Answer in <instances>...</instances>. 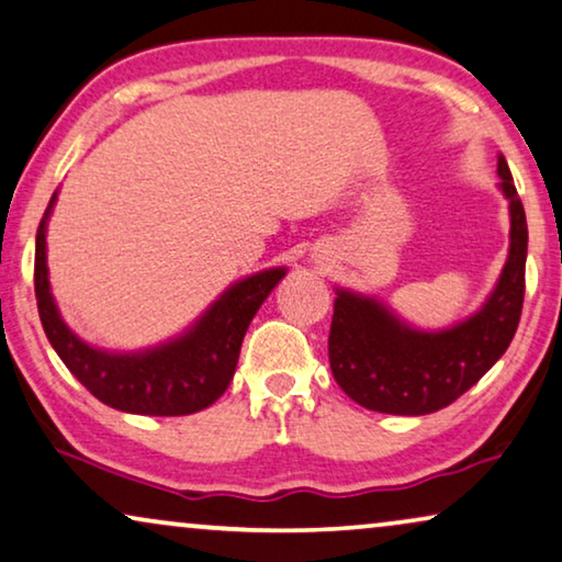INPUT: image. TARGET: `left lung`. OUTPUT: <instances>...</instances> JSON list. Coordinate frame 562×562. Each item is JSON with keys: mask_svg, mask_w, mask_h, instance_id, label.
<instances>
[{"mask_svg": "<svg viewBox=\"0 0 562 562\" xmlns=\"http://www.w3.org/2000/svg\"><path fill=\"white\" fill-rule=\"evenodd\" d=\"M496 173L509 202V256L471 317L445 329H419L375 296L335 289L329 368L352 402L402 417L432 414L475 386L509 348L525 302L527 217L502 153Z\"/></svg>", "mask_w": 562, "mask_h": 562, "instance_id": "left-lung-1", "label": "left lung"}]
</instances>
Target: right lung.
Listing matches in <instances>:
<instances>
[{
    "label": "right lung",
    "instance_id": "right-lung-1",
    "mask_svg": "<svg viewBox=\"0 0 562 562\" xmlns=\"http://www.w3.org/2000/svg\"><path fill=\"white\" fill-rule=\"evenodd\" d=\"M56 199L58 191L35 235V299L45 337L64 366L99 402L127 414L181 417L217 402L233 381L248 325L289 268H266L229 283L171 340L130 352L97 348L66 325L50 291L45 233Z\"/></svg>",
    "mask_w": 562,
    "mask_h": 562
}]
</instances>
